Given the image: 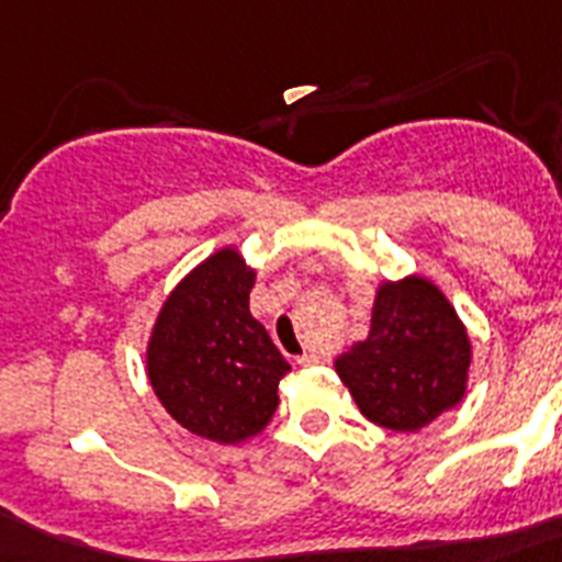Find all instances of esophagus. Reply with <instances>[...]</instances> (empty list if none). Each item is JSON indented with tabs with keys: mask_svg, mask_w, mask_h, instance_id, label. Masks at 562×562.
I'll list each match as a JSON object with an SVG mask.
<instances>
[{
	"mask_svg": "<svg viewBox=\"0 0 562 562\" xmlns=\"http://www.w3.org/2000/svg\"><path fill=\"white\" fill-rule=\"evenodd\" d=\"M296 363H300V367H317V363H323V355L305 352V355H300V358H296Z\"/></svg>",
	"mask_w": 562,
	"mask_h": 562,
	"instance_id": "34e87169",
	"label": "esophagus"
}]
</instances>
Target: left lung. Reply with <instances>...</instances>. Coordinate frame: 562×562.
I'll use <instances>...</instances> for the list:
<instances>
[{
    "mask_svg": "<svg viewBox=\"0 0 562 562\" xmlns=\"http://www.w3.org/2000/svg\"><path fill=\"white\" fill-rule=\"evenodd\" d=\"M335 369L369 422L415 432L464 398L471 337L439 285L413 273L378 285L367 340Z\"/></svg>",
    "mask_w": 562,
    "mask_h": 562,
    "instance_id": "1",
    "label": "left lung"
}]
</instances>
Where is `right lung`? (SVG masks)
<instances>
[{
	"label": "right lung",
	"mask_w": 562,
	"mask_h": 562,
	"mask_svg": "<svg viewBox=\"0 0 562 562\" xmlns=\"http://www.w3.org/2000/svg\"><path fill=\"white\" fill-rule=\"evenodd\" d=\"M254 280L239 250H216L164 300L147 344V375L164 409L216 445L266 430L291 372L250 314Z\"/></svg>",
	"instance_id": "obj_1"
}]
</instances>
